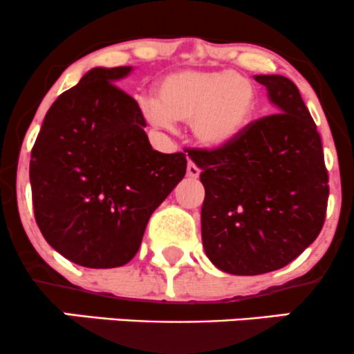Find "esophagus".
Wrapping results in <instances>:
<instances>
[{"instance_id": "esophagus-1", "label": "esophagus", "mask_w": 354, "mask_h": 354, "mask_svg": "<svg viewBox=\"0 0 354 354\" xmlns=\"http://www.w3.org/2000/svg\"><path fill=\"white\" fill-rule=\"evenodd\" d=\"M187 174L189 178H198L200 176V167L195 165V162L189 161L188 167H187Z\"/></svg>"}]
</instances>
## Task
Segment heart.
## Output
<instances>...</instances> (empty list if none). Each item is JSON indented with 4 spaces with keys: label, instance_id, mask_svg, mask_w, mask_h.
I'll return each mask as SVG.
<instances>
[{
    "label": "heart",
    "instance_id": "obj_1",
    "mask_svg": "<svg viewBox=\"0 0 354 354\" xmlns=\"http://www.w3.org/2000/svg\"><path fill=\"white\" fill-rule=\"evenodd\" d=\"M256 105L254 84L234 71L181 69L159 81L156 100L142 109L156 124L189 122L200 144L225 147L248 130Z\"/></svg>",
    "mask_w": 354,
    "mask_h": 354
}]
</instances>
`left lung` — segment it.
<instances>
[{
  "label": "left lung",
  "instance_id": "obj_1",
  "mask_svg": "<svg viewBox=\"0 0 354 354\" xmlns=\"http://www.w3.org/2000/svg\"><path fill=\"white\" fill-rule=\"evenodd\" d=\"M277 113L251 122L225 147L193 149L205 187V254L230 274L270 273L315 241L326 218L327 169L321 136L299 88L285 76H254Z\"/></svg>",
  "mask_w": 354,
  "mask_h": 354
}]
</instances>
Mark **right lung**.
Returning <instances> with one entry per match:
<instances>
[{
    "mask_svg": "<svg viewBox=\"0 0 354 354\" xmlns=\"http://www.w3.org/2000/svg\"><path fill=\"white\" fill-rule=\"evenodd\" d=\"M132 71L95 68L47 111L30 159L35 221L46 241L86 268L127 265L156 210L187 173L183 152L152 149Z\"/></svg>",
    "mask_w": 354,
    "mask_h": 354,
    "instance_id": "right-lung-1",
    "label": "right lung"
}]
</instances>
